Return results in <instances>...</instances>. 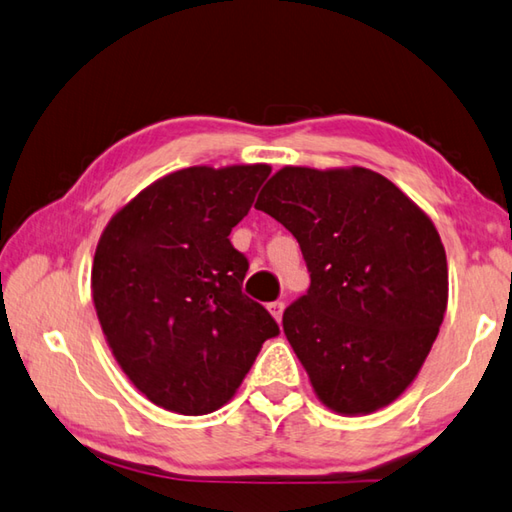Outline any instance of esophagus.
I'll return each instance as SVG.
<instances>
[{"label": "esophagus", "mask_w": 512, "mask_h": 512, "mask_svg": "<svg viewBox=\"0 0 512 512\" xmlns=\"http://www.w3.org/2000/svg\"><path fill=\"white\" fill-rule=\"evenodd\" d=\"M267 310H269V314H272L278 323H281V318H283V310H285V305L281 303V301H274V303H269L267 305Z\"/></svg>", "instance_id": "obj_1"}]
</instances>
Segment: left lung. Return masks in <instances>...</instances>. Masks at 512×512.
Returning a JSON list of instances; mask_svg holds the SVG:
<instances>
[{"instance_id": "obj_1", "label": "left lung", "mask_w": 512, "mask_h": 512, "mask_svg": "<svg viewBox=\"0 0 512 512\" xmlns=\"http://www.w3.org/2000/svg\"><path fill=\"white\" fill-rule=\"evenodd\" d=\"M256 209L301 245L310 289L283 330L327 408L370 414L419 374L448 305L437 227L381 173L283 167Z\"/></svg>"}]
</instances>
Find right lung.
<instances>
[{"instance_id":"add662e5","label":"right lung","mask_w":512,"mask_h":512,"mask_svg":"<svg viewBox=\"0 0 512 512\" xmlns=\"http://www.w3.org/2000/svg\"><path fill=\"white\" fill-rule=\"evenodd\" d=\"M269 165L189 167L142 189L104 227L91 267L104 339L151 403L198 417L223 408L278 334L243 294L229 240Z\"/></svg>"}]
</instances>
